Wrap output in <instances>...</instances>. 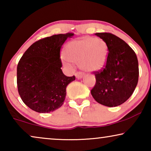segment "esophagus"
Here are the masks:
<instances>
[{
  "label": "esophagus",
  "instance_id": "obj_1",
  "mask_svg": "<svg viewBox=\"0 0 151 151\" xmlns=\"http://www.w3.org/2000/svg\"><path fill=\"white\" fill-rule=\"evenodd\" d=\"M75 76H76V78H78V79H80V78H82V76H84V73H82V72L78 71V72H76V73H75Z\"/></svg>",
  "mask_w": 151,
  "mask_h": 151
}]
</instances>
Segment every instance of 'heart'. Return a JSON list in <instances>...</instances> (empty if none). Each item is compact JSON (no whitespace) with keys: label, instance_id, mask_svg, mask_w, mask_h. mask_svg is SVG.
I'll list each match as a JSON object with an SVG mask.
<instances>
[{"label":"heart","instance_id":"heart-1","mask_svg":"<svg viewBox=\"0 0 151 151\" xmlns=\"http://www.w3.org/2000/svg\"><path fill=\"white\" fill-rule=\"evenodd\" d=\"M62 57L65 67H71V63L79 64L81 69L88 71H100L106 67L109 49L101 38L84 37L69 42Z\"/></svg>","mask_w":151,"mask_h":151}]
</instances>
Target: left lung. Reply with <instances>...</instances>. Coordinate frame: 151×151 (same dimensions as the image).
I'll return each mask as SVG.
<instances>
[{"label": "left lung", "mask_w": 151, "mask_h": 151, "mask_svg": "<svg viewBox=\"0 0 151 151\" xmlns=\"http://www.w3.org/2000/svg\"><path fill=\"white\" fill-rule=\"evenodd\" d=\"M109 49L106 67L93 71L96 82L91 91L95 100L106 106L125 102L135 90L139 78L137 55L123 40L111 33H96Z\"/></svg>", "instance_id": "1"}]
</instances>
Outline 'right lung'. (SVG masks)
<instances>
[{"instance_id":"1","label":"right lung","mask_w":151,"mask_h":151,"mask_svg":"<svg viewBox=\"0 0 151 151\" xmlns=\"http://www.w3.org/2000/svg\"><path fill=\"white\" fill-rule=\"evenodd\" d=\"M73 35H53L38 40L27 49L18 62V93L33 111L49 113L63 104L67 86L76 77H67L63 73L60 49Z\"/></svg>"}]
</instances>
